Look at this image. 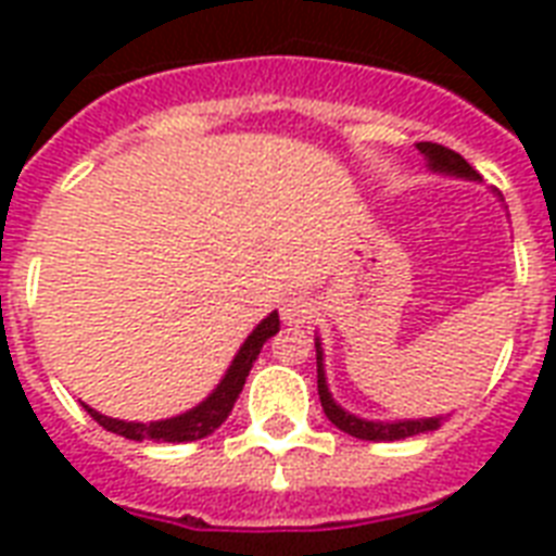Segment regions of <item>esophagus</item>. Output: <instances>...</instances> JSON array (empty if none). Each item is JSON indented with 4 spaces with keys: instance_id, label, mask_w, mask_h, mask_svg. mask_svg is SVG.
<instances>
[{
    "instance_id": "esophagus-1",
    "label": "esophagus",
    "mask_w": 556,
    "mask_h": 556,
    "mask_svg": "<svg viewBox=\"0 0 556 556\" xmlns=\"http://www.w3.org/2000/svg\"><path fill=\"white\" fill-rule=\"evenodd\" d=\"M314 303L308 300L305 294H291L282 300V305H279V314H282V320L288 323V326H303V323H308L314 317Z\"/></svg>"
}]
</instances>
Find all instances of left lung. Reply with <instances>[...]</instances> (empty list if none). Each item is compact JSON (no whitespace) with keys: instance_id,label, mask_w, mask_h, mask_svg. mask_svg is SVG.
Here are the masks:
<instances>
[{"instance_id":"obj_1","label":"left lung","mask_w":556,"mask_h":556,"mask_svg":"<svg viewBox=\"0 0 556 556\" xmlns=\"http://www.w3.org/2000/svg\"><path fill=\"white\" fill-rule=\"evenodd\" d=\"M418 150L427 155L430 161V167L435 173H447V176H458V178H479L470 164H467L458 152L447 150V147H441V143L432 141H421L418 143ZM317 392H320V404L323 413L329 418L338 430L349 432V435H355V439L364 441H401L409 439V435H418V432H430L435 430L441 424V418H418V421H366V418H357V415L346 413L343 406L334 404V397H331L329 387H326V371H323V349L320 340H317Z\"/></svg>"}]
</instances>
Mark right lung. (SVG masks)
Listing matches in <instances>:
<instances>
[{"mask_svg": "<svg viewBox=\"0 0 556 556\" xmlns=\"http://www.w3.org/2000/svg\"><path fill=\"white\" fill-rule=\"evenodd\" d=\"M279 331V314H268L265 320L251 331V338L244 340L242 349H239V355L233 357V364L227 369V375L222 378L216 389H213V395L207 401H201L199 406H192L190 413L176 415V418H167V421H152V424H141V421H117V418H109V415H100L98 409H91L86 406V413L94 418V421L109 432H117V435H124V439L132 441H195L204 439L210 432L222 427L230 409H233L236 397L242 392L244 378H248V371H251L253 361L260 355L262 343L268 338H274Z\"/></svg>", "mask_w": 556, "mask_h": 556, "instance_id": "1", "label": "right lung"}]
</instances>
